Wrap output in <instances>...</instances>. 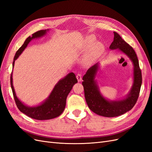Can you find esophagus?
Returning <instances> with one entry per match:
<instances>
[{"mask_svg":"<svg viewBox=\"0 0 152 152\" xmlns=\"http://www.w3.org/2000/svg\"><path fill=\"white\" fill-rule=\"evenodd\" d=\"M76 77H77V81H78V82H80L82 80V75H81V74H77V75H76Z\"/></svg>","mask_w":152,"mask_h":152,"instance_id":"esophagus-1","label":"esophagus"}]
</instances>
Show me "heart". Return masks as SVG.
<instances>
[{
	"label": "heart",
	"mask_w": 152,
	"mask_h": 152,
	"mask_svg": "<svg viewBox=\"0 0 152 152\" xmlns=\"http://www.w3.org/2000/svg\"><path fill=\"white\" fill-rule=\"evenodd\" d=\"M91 39H88V42H87V44H86V48H90L91 46L92 45L93 42H90V40H93L94 41V39L92 38V37H91ZM102 48V45L101 43H100V42L97 43V44L95 45V46L93 48L92 53L94 54H97V53H99V52L101 50Z\"/></svg>",
	"instance_id": "b5f03b06"
}]
</instances>
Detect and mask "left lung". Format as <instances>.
Wrapping results in <instances>:
<instances>
[{
	"instance_id": "8db88e82",
	"label": "left lung",
	"mask_w": 152,
	"mask_h": 152,
	"mask_svg": "<svg viewBox=\"0 0 152 152\" xmlns=\"http://www.w3.org/2000/svg\"><path fill=\"white\" fill-rule=\"evenodd\" d=\"M114 33V39L110 46V50L123 52L133 64V84L126 97L118 101H109L102 96L95 80L99 64L90 67L83 77L82 85L84 88L86 104L95 113L105 117H115L131 110L135 105L140 94L142 84L141 71L137 55L132 48L128 45L118 33Z\"/></svg>"
}]
</instances>
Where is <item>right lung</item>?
Returning <instances> with one entry per match:
<instances>
[{"instance_id": "right-lung-1", "label": "right lung", "mask_w": 152, "mask_h": 152, "mask_svg": "<svg viewBox=\"0 0 152 152\" xmlns=\"http://www.w3.org/2000/svg\"><path fill=\"white\" fill-rule=\"evenodd\" d=\"M48 31L49 29L41 30L33 34L32 37L29 36L26 39L23 45L16 51L13 60L14 61L12 62V68L14 67L15 60L19 57L28 43L34 39L44 36ZM76 83H77V80L75 74L73 72L69 73L64 78L58 81L51 91L49 97L44 102L38 106L30 107L24 104L17 97L12 84V72L11 75V86L17 107L23 113L30 118L39 120L55 118L61 115L66 107L67 95L72 90L73 85Z\"/></svg>"}]
</instances>
